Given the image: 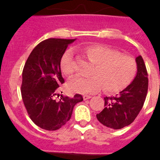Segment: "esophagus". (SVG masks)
<instances>
[{
	"instance_id": "esophagus-1",
	"label": "esophagus",
	"mask_w": 160,
	"mask_h": 160,
	"mask_svg": "<svg viewBox=\"0 0 160 160\" xmlns=\"http://www.w3.org/2000/svg\"><path fill=\"white\" fill-rule=\"evenodd\" d=\"M90 98H91V96H90V95H84V96H83V98H84V100L90 99Z\"/></svg>"
}]
</instances>
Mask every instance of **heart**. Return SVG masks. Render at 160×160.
Wrapping results in <instances>:
<instances>
[{"instance_id":"obj_1","label":"heart","mask_w":160,"mask_h":160,"mask_svg":"<svg viewBox=\"0 0 160 160\" xmlns=\"http://www.w3.org/2000/svg\"><path fill=\"white\" fill-rule=\"evenodd\" d=\"M82 53L95 64L91 77L76 76L68 82V88L80 94H89L103 90L108 93L119 92L128 87L137 73V63L131 56L121 54L115 49L103 45L84 48ZM61 69L66 76L74 72L73 53L67 50L61 59Z\"/></svg>"}]
</instances>
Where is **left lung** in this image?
<instances>
[{
	"mask_svg": "<svg viewBox=\"0 0 160 160\" xmlns=\"http://www.w3.org/2000/svg\"><path fill=\"white\" fill-rule=\"evenodd\" d=\"M137 73L132 82L116 96L105 97L104 109L96 114L102 125L114 130L122 129L135 119L146 99L148 78L142 56L135 58Z\"/></svg>",
	"mask_w": 160,
	"mask_h": 160,
	"instance_id": "1",
	"label": "left lung"
}]
</instances>
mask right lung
Here are the masks:
<instances>
[{"instance_id": "1", "label": "right lung", "mask_w": 160, "mask_h": 160, "mask_svg": "<svg viewBox=\"0 0 160 160\" xmlns=\"http://www.w3.org/2000/svg\"><path fill=\"white\" fill-rule=\"evenodd\" d=\"M76 39L49 38L39 43L29 54L22 72V96L31 120L47 131H56L70 119L74 106L83 100L81 94L70 98L58 88L64 83L61 59L68 45Z\"/></svg>"}]
</instances>
